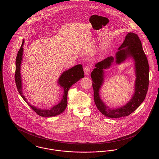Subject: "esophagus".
Listing matches in <instances>:
<instances>
[{"label":"esophagus","instance_id":"1","mask_svg":"<svg viewBox=\"0 0 159 159\" xmlns=\"http://www.w3.org/2000/svg\"><path fill=\"white\" fill-rule=\"evenodd\" d=\"M91 66H86L84 67V72L85 73L86 75H89L90 74V72H91Z\"/></svg>","mask_w":159,"mask_h":159}]
</instances>
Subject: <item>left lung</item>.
Masks as SVG:
<instances>
[{
    "mask_svg": "<svg viewBox=\"0 0 159 159\" xmlns=\"http://www.w3.org/2000/svg\"><path fill=\"white\" fill-rule=\"evenodd\" d=\"M119 49V51L116 54V62L117 64L121 63L128 57H132L135 62V89L132 98L128 103L119 108L110 110L105 106L99 95V91L103 82V70L110 67L113 62V57H110L99 62L91 75L95 103L101 113L110 118L125 117L133 113L144 101L149 84L148 62L138 36L134 33H129Z\"/></svg>",
    "mask_w": 159,
    "mask_h": 159,
    "instance_id": "8db88e82",
    "label": "left lung"
}]
</instances>
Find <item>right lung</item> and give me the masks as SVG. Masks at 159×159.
<instances>
[{
	"label": "right lung",
	"mask_w": 159,
	"mask_h": 159,
	"mask_svg": "<svg viewBox=\"0 0 159 159\" xmlns=\"http://www.w3.org/2000/svg\"><path fill=\"white\" fill-rule=\"evenodd\" d=\"M23 43H24V40L20 50L18 51V52L17 53L16 58L15 80L17 89L19 92L20 94L21 95L22 98L24 99V101L27 102L26 99L25 98L24 96L22 93V84H21V74H20V67H21V64L22 61V55H23ZM84 76L83 67L81 64L77 65L74 67L64 71L61 75L58 80V83L60 84L61 86L63 87L64 94L60 102L57 106H54L51 110L39 109L34 106H31L30 104L27 102L29 106L30 107L32 110H33V111H34L38 115L42 117H52V116H55L58 114H60L65 110L66 107L67 106V93H68V91L70 88L73 84L77 82L79 80H80L81 78L84 77Z\"/></svg>",
	"instance_id": "1"
}]
</instances>
